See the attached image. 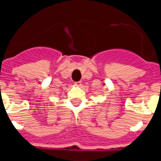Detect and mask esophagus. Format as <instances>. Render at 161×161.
<instances>
[{
    "label": "esophagus",
    "instance_id": "34e87169",
    "mask_svg": "<svg viewBox=\"0 0 161 161\" xmlns=\"http://www.w3.org/2000/svg\"><path fill=\"white\" fill-rule=\"evenodd\" d=\"M74 84H75V85H78V86H79V85H81V81H76V82H74Z\"/></svg>",
    "mask_w": 161,
    "mask_h": 161
}]
</instances>
